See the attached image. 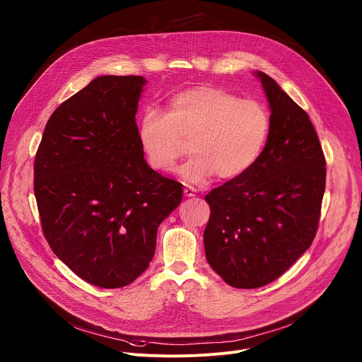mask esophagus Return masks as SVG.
<instances>
[{"label": "esophagus", "mask_w": 362, "mask_h": 362, "mask_svg": "<svg viewBox=\"0 0 362 362\" xmlns=\"http://www.w3.org/2000/svg\"><path fill=\"white\" fill-rule=\"evenodd\" d=\"M183 194H185V197H193L196 194V192L192 187H185Z\"/></svg>", "instance_id": "obj_1"}]
</instances>
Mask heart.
<instances>
[{"instance_id":"obj_1","label":"heart","mask_w":362,"mask_h":362,"mask_svg":"<svg viewBox=\"0 0 362 362\" xmlns=\"http://www.w3.org/2000/svg\"><path fill=\"white\" fill-rule=\"evenodd\" d=\"M271 129L262 103L239 98L221 87L197 84L173 94L168 112L147 109L137 126L140 146L151 169L169 172L187 153L182 179L204 185L214 175L232 180L261 156Z\"/></svg>"}]
</instances>
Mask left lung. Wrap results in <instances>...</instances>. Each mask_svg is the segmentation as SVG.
Returning a JSON list of instances; mask_svg holds the SVG:
<instances>
[{
    "mask_svg": "<svg viewBox=\"0 0 362 362\" xmlns=\"http://www.w3.org/2000/svg\"><path fill=\"white\" fill-rule=\"evenodd\" d=\"M271 129L261 156L242 176L204 196L211 208L204 253L230 286L253 289L285 274L317 235L325 156L308 113L265 73Z\"/></svg>",
    "mask_w": 362,
    "mask_h": 362,
    "instance_id": "left-lung-1",
    "label": "left lung"
}]
</instances>
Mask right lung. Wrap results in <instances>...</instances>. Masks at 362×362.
Wrapping results in <instances>:
<instances>
[{
  "label": "right lung",
  "instance_id": "add662e5",
  "mask_svg": "<svg viewBox=\"0 0 362 362\" xmlns=\"http://www.w3.org/2000/svg\"><path fill=\"white\" fill-rule=\"evenodd\" d=\"M140 76H101L48 119L34 159V194L49 247L81 279L122 288L154 255L182 185L143 158Z\"/></svg>",
  "mask_w": 362,
  "mask_h": 362
}]
</instances>
